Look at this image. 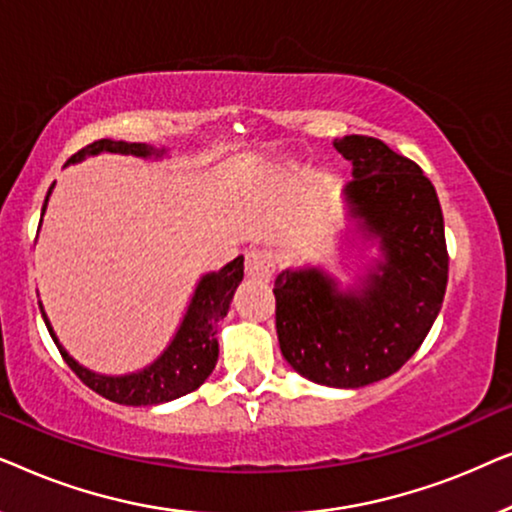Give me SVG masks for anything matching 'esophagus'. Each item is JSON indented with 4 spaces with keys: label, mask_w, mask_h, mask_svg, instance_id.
Segmentation results:
<instances>
[{
    "label": "esophagus",
    "mask_w": 512,
    "mask_h": 512,
    "mask_svg": "<svg viewBox=\"0 0 512 512\" xmlns=\"http://www.w3.org/2000/svg\"><path fill=\"white\" fill-rule=\"evenodd\" d=\"M244 270H247V277L254 279V282L268 284L272 275H275V258H272L270 251L263 249L247 251V256H244Z\"/></svg>",
    "instance_id": "esophagus-1"
}]
</instances>
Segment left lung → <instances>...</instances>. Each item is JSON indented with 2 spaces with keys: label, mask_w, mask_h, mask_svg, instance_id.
Listing matches in <instances>:
<instances>
[{
  "label": "left lung",
  "mask_w": 512,
  "mask_h": 512,
  "mask_svg": "<svg viewBox=\"0 0 512 512\" xmlns=\"http://www.w3.org/2000/svg\"><path fill=\"white\" fill-rule=\"evenodd\" d=\"M352 160L345 202L380 261L352 289L321 268H286L275 279L277 338L307 380L359 389L394 375L431 331L447 289L445 223L436 188L417 163L375 137L335 139Z\"/></svg>",
  "instance_id": "obj_1"
}]
</instances>
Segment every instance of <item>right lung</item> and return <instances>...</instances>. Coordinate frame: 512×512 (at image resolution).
<instances>
[{
    "instance_id": "1",
    "label": "right lung",
    "mask_w": 512,
    "mask_h": 512,
    "mask_svg": "<svg viewBox=\"0 0 512 512\" xmlns=\"http://www.w3.org/2000/svg\"><path fill=\"white\" fill-rule=\"evenodd\" d=\"M97 153H123V156H139V158H163L165 149H153L149 144H128V142H114V139H97V142L88 144L86 149L74 153L67 160V165L79 163L86 156H97ZM55 186V184H53ZM53 186L48 188L51 195ZM48 195L44 200L46 212ZM41 226V221H39ZM244 277V258L237 256L235 261L223 265L219 272H207L200 277L195 293L188 303V310L184 314V321L174 333V338L163 354L158 356L151 366L137 373L128 375H100L93 370L83 368L79 361H74L67 354V349L60 345L58 335H55L51 321H48L44 305L39 303L41 317L51 333L55 345H58L62 359L67 366L74 370L76 377L109 401L121 405H158L174 401V398L191 394L200 387L202 382L212 375L219 359V340H216V324L226 317L230 310V300L235 296V289L240 286Z\"/></svg>"
}]
</instances>
